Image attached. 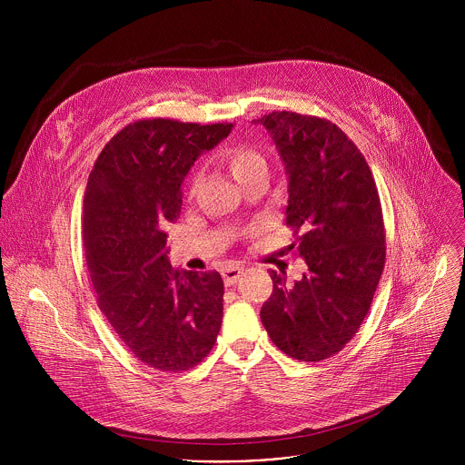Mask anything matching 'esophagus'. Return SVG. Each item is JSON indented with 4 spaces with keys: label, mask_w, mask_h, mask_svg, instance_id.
<instances>
[{
    "label": "esophagus",
    "mask_w": 465,
    "mask_h": 465,
    "mask_svg": "<svg viewBox=\"0 0 465 465\" xmlns=\"http://www.w3.org/2000/svg\"><path fill=\"white\" fill-rule=\"evenodd\" d=\"M242 276V269L239 267H230L223 272V278H224V283L230 287V285H235L239 282V278Z\"/></svg>",
    "instance_id": "obj_1"
}]
</instances>
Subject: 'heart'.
<instances>
[{
	"label": "heart",
	"instance_id": "1",
	"mask_svg": "<svg viewBox=\"0 0 465 465\" xmlns=\"http://www.w3.org/2000/svg\"><path fill=\"white\" fill-rule=\"evenodd\" d=\"M224 162H226L232 176L239 183L246 182L248 178H252L253 174H257L261 171H267V162H264L262 154L250 145L230 147L224 153Z\"/></svg>",
	"mask_w": 465,
	"mask_h": 465
}]
</instances>
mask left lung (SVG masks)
<instances>
[{
	"label": "left lung",
	"instance_id": "8db88e82",
	"mask_svg": "<svg viewBox=\"0 0 465 465\" xmlns=\"http://www.w3.org/2000/svg\"><path fill=\"white\" fill-rule=\"evenodd\" d=\"M253 123L267 128L285 163L291 248L307 262L292 287L271 271L274 291L261 322L283 353L318 362L339 353L370 311L386 259L379 193L362 153L335 123L296 112Z\"/></svg>",
	"mask_w": 465,
	"mask_h": 465
}]
</instances>
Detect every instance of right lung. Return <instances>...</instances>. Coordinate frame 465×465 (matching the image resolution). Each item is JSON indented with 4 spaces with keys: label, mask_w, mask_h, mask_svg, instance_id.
I'll return each instance as SVG.
<instances>
[{
    "label": "right lung",
    "mask_w": 465,
    "mask_h": 465,
    "mask_svg": "<svg viewBox=\"0 0 465 465\" xmlns=\"http://www.w3.org/2000/svg\"><path fill=\"white\" fill-rule=\"evenodd\" d=\"M233 124L142 119L101 151L84 193L83 241L97 305L121 342L160 371L196 366L223 323L219 272L174 271L167 223L180 217L182 182Z\"/></svg>",
    "instance_id": "add662e5"
}]
</instances>
